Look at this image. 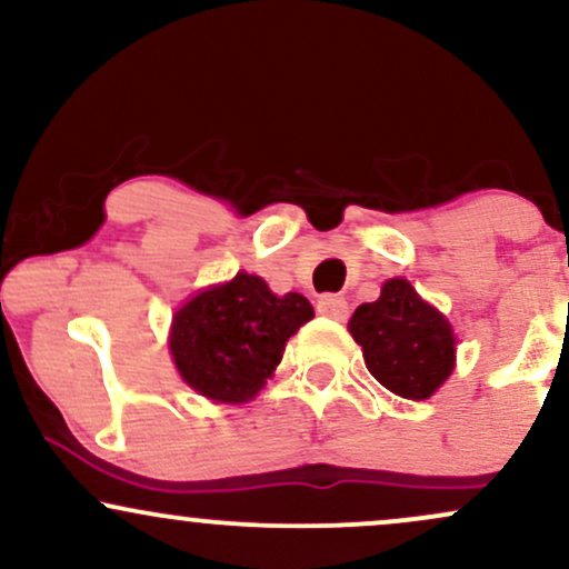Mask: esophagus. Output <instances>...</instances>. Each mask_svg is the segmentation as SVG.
<instances>
[{
	"label": "esophagus",
	"instance_id": "34e87169",
	"mask_svg": "<svg viewBox=\"0 0 569 569\" xmlns=\"http://www.w3.org/2000/svg\"><path fill=\"white\" fill-rule=\"evenodd\" d=\"M318 312L326 318H335V321H345L348 318V299L339 297V293H323L318 299Z\"/></svg>",
	"mask_w": 569,
	"mask_h": 569
}]
</instances>
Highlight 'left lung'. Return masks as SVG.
Segmentation results:
<instances>
[{"label": "left lung", "instance_id": "left-lung-1", "mask_svg": "<svg viewBox=\"0 0 569 569\" xmlns=\"http://www.w3.org/2000/svg\"><path fill=\"white\" fill-rule=\"evenodd\" d=\"M348 326L371 377L390 393L422 401L452 375V326L409 280H388L380 299L358 307Z\"/></svg>", "mask_w": 569, "mask_h": 569}]
</instances>
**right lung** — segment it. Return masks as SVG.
Here are the masks:
<instances>
[{"label":"right lung","instance_id":"1","mask_svg":"<svg viewBox=\"0 0 569 569\" xmlns=\"http://www.w3.org/2000/svg\"><path fill=\"white\" fill-rule=\"evenodd\" d=\"M310 318L312 305L302 293L276 297L262 278L238 272L173 316L176 369L211 401H248L276 371L289 337Z\"/></svg>","mask_w":569,"mask_h":569}]
</instances>
